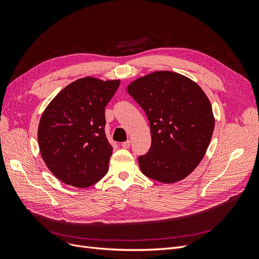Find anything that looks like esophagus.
Listing matches in <instances>:
<instances>
[{"label":"esophagus","instance_id":"esophagus-1","mask_svg":"<svg viewBox=\"0 0 259 259\" xmlns=\"http://www.w3.org/2000/svg\"><path fill=\"white\" fill-rule=\"evenodd\" d=\"M121 146L123 147V148H130V146H131V140H126V142H124V143H122L121 144Z\"/></svg>","mask_w":259,"mask_h":259}]
</instances>
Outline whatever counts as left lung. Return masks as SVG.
Masks as SVG:
<instances>
[{"label":"left lung","instance_id":"1","mask_svg":"<svg viewBox=\"0 0 259 259\" xmlns=\"http://www.w3.org/2000/svg\"><path fill=\"white\" fill-rule=\"evenodd\" d=\"M127 93L150 122L151 147L138 158L143 174L163 184L183 180L202 161L214 132L215 117L205 93L173 71L138 77Z\"/></svg>","mask_w":259,"mask_h":259}]
</instances>
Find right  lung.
Listing matches in <instances>:
<instances>
[{
    "instance_id": "obj_1",
    "label": "right lung",
    "mask_w": 259,
    "mask_h": 259,
    "mask_svg": "<svg viewBox=\"0 0 259 259\" xmlns=\"http://www.w3.org/2000/svg\"><path fill=\"white\" fill-rule=\"evenodd\" d=\"M120 82L82 77L46 107L38 123V148L46 166L62 183L86 188L107 174L113 148L105 134V107Z\"/></svg>"
}]
</instances>
